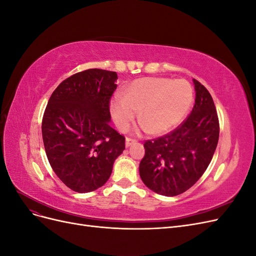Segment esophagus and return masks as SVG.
I'll return each instance as SVG.
<instances>
[{
    "mask_svg": "<svg viewBox=\"0 0 256 256\" xmlns=\"http://www.w3.org/2000/svg\"><path fill=\"white\" fill-rule=\"evenodd\" d=\"M136 140H134V138H126V143H125L126 147H129V146H131L132 144H136Z\"/></svg>",
    "mask_w": 256,
    "mask_h": 256,
    "instance_id": "1",
    "label": "esophagus"
}]
</instances>
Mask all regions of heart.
Here are the masks:
<instances>
[{"label":"heart","mask_w":256,"mask_h":256,"mask_svg":"<svg viewBox=\"0 0 256 256\" xmlns=\"http://www.w3.org/2000/svg\"><path fill=\"white\" fill-rule=\"evenodd\" d=\"M193 90L184 80L142 78L124 88L122 97L112 99L110 109L116 126L122 131L130 128L140 112L142 129L154 136L173 130L189 113Z\"/></svg>","instance_id":"obj_1"}]
</instances>
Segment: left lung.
Returning a JSON list of instances; mask_svg holds the SVG:
<instances>
[{
	"label": "left lung",
	"mask_w": 256,
	"mask_h": 256,
	"mask_svg": "<svg viewBox=\"0 0 256 256\" xmlns=\"http://www.w3.org/2000/svg\"><path fill=\"white\" fill-rule=\"evenodd\" d=\"M196 104L182 125L171 134L146 141L138 171L152 191L176 196L204 174L219 141V120L214 100L204 85L193 79Z\"/></svg>",
	"instance_id": "obj_1"
}]
</instances>
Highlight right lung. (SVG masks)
I'll return each instance as SVG.
<instances>
[{
  "mask_svg": "<svg viewBox=\"0 0 256 256\" xmlns=\"http://www.w3.org/2000/svg\"><path fill=\"white\" fill-rule=\"evenodd\" d=\"M118 74L88 69L69 76L52 92L42 118L49 164L68 188L94 191L111 176L125 138L110 126V98Z\"/></svg>",
  "mask_w": 256,
  "mask_h": 256,
  "instance_id": "1",
  "label": "right lung"
}]
</instances>
